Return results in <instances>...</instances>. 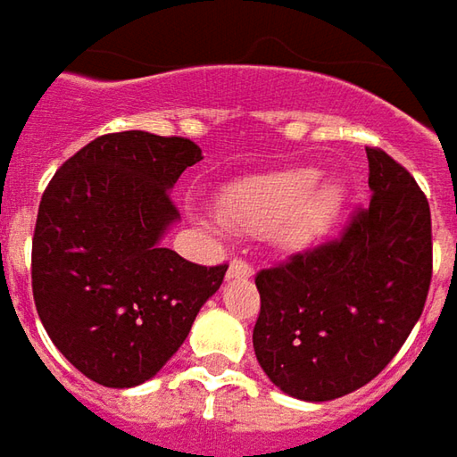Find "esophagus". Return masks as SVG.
<instances>
[{"label": "esophagus", "instance_id": "34e87169", "mask_svg": "<svg viewBox=\"0 0 457 457\" xmlns=\"http://www.w3.org/2000/svg\"><path fill=\"white\" fill-rule=\"evenodd\" d=\"M254 274V267L244 259H231L228 264V272H226V279H249Z\"/></svg>", "mask_w": 457, "mask_h": 457}]
</instances>
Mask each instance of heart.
Masks as SVG:
<instances>
[{
	"instance_id": "heart-1",
	"label": "heart",
	"mask_w": 457,
	"mask_h": 457,
	"mask_svg": "<svg viewBox=\"0 0 457 457\" xmlns=\"http://www.w3.org/2000/svg\"><path fill=\"white\" fill-rule=\"evenodd\" d=\"M312 167H292L249 175L226 185L216 198L220 223L244 234H267L285 249H300L320 238L341 216L345 187L318 180Z\"/></svg>"
}]
</instances>
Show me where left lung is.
<instances>
[{"mask_svg": "<svg viewBox=\"0 0 457 457\" xmlns=\"http://www.w3.org/2000/svg\"><path fill=\"white\" fill-rule=\"evenodd\" d=\"M371 203L338 241L256 274L254 353L277 389L330 402L369 384L422 315L430 205L386 152L366 147Z\"/></svg>", "mask_w": 457, "mask_h": 457, "instance_id": "obj_1", "label": "left lung"}]
</instances>
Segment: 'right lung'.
<instances>
[{
	"instance_id": "1",
	"label": "right lung",
	"mask_w": 457,
	"mask_h": 457,
	"mask_svg": "<svg viewBox=\"0 0 457 457\" xmlns=\"http://www.w3.org/2000/svg\"><path fill=\"white\" fill-rule=\"evenodd\" d=\"M201 147L183 137L104 134L45 187L32 238V295L55 348L112 389L152 378L175 356L226 264L201 267L162 238L170 201Z\"/></svg>"
}]
</instances>
